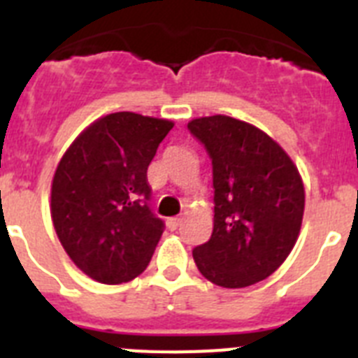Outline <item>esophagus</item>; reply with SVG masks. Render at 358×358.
I'll return each instance as SVG.
<instances>
[{
  "label": "esophagus",
  "instance_id": "34e87169",
  "mask_svg": "<svg viewBox=\"0 0 358 358\" xmlns=\"http://www.w3.org/2000/svg\"><path fill=\"white\" fill-rule=\"evenodd\" d=\"M181 222H182L181 217H172V218H169V220H166V226H169L170 231H176L177 227L181 226Z\"/></svg>",
  "mask_w": 358,
  "mask_h": 358
}]
</instances>
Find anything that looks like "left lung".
<instances>
[{
  "label": "left lung",
  "mask_w": 358,
  "mask_h": 358,
  "mask_svg": "<svg viewBox=\"0 0 358 358\" xmlns=\"http://www.w3.org/2000/svg\"><path fill=\"white\" fill-rule=\"evenodd\" d=\"M189 132L213 164V233L194 249L201 274L224 289L265 280L290 255L305 211L299 170L276 141L242 120L195 118Z\"/></svg>",
  "instance_id": "8db88e82"
}]
</instances>
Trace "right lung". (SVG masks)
Instances as JSON below:
<instances>
[{"label": "right lung", "mask_w": 358, "mask_h": 358, "mask_svg": "<svg viewBox=\"0 0 358 358\" xmlns=\"http://www.w3.org/2000/svg\"><path fill=\"white\" fill-rule=\"evenodd\" d=\"M173 122L113 113L85 127L57 164L52 220L85 276L106 285L134 280L163 235L148 208L147 169Z\"/></svg>", "instance_id": "add662e5"}]
</instances>
